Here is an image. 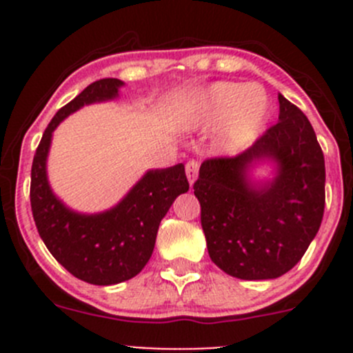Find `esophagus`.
<instances>
[{"instance_id":"esophagus-1","label":"esophagus","mask_w":353,"mask_h":353,"mask_svg":"<svg viewBox=\"0 0 353 353\" xmlns=\"http://www.w3.org/2000/svg\"><path fill=\"white\" fill-rule=\"evenodd\" d=\"M198 170H199L198 160H190V162L186 163V176H188V181H190V184H193L194 181H196Z\"/></svg>"}]
</instances>
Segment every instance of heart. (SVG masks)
Returning a JSON list of instances; mask_svg holds the SVG:
<instances>
[{"label":"heart","instance_id":"obj_1","mask_svg":"<svg viewBox=\"0 0 353 353\" xmlns=\"http://www.w3.org/2000/svg\"><path fill=\"white\" fill-rule=\"evenodd\" d=\"M270 114V102L258 85L220 81L203 94L191 112V123L220 130V145L227 152L249 147L261 133Z\"/></svg>","mask_w":353,"mask_h":353}]
</instances>
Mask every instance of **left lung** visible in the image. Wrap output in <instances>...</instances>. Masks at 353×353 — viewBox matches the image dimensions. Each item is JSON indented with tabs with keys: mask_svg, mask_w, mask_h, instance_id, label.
<instances>
[{
	"mask_svg": "<svg viewBox=\"0 0 353 353\" xmlns=\"http://www.w3.org/2000/svg\"><path fill=\"white\" fill-rule=\"evenodd\" d=\"M279 123L236 157L206 159L194 196L212 261L243 280L279 279L294 268L325 213V155L297 105L279 94ZM279 165L273 183L252 188L245 170L256 159Z\"/></svg>",
	"mask_w": 353,
	"mask_h": 353,
	"instance_id": "left-lung-1",
	"label": "left lung"
}]
</instances>
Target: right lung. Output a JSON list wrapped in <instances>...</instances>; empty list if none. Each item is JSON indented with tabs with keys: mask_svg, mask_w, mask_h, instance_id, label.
I'll use <instances>...</instances> for the list:
<instances>
[{
	"mask_svg": "<svg viewBox=\"0 0 353 353\" xmlns=\"http://www.w3.org/2000/svg\"><path fill=\"white\" fill-rule=\"evenodd\" d=\"M123 81L102 78L61 108L46 128L32 162L30 206L39 236L56 261L92 285H114L137 276L154 252L160 220L179 194L190 190L183 163L150 170L112 210L80 215L52 194L46 159L52 131L77 109L117 97Z\"/></svg>",
	"mask_w": 353,
	"mask_h": 353,
	"instance_id": "obj_1",
	"label": "right lung"
}]
</instances>
